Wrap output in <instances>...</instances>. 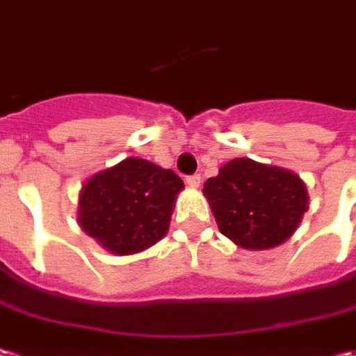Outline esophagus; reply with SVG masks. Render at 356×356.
I'll return each instance as SVG.
<instances>
[{"mask_svg":"<svg viewBox=\"0 0 356 356\" xmlns=\"http://www.w3.org/2000/svg\"><path fill=\"white\" fill-rule=\"evenodd\" d=\"M187 185L191 188L200 187V175H191V177H187Z\"/></svg>","mask_w":356,"mask_h":356,"instance_id":"obj_1","label":"esophagus"}]
</instances>
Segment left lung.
Returning a JSON list of instances; mask_svg holds the SVG:
<instances>
[{
	"label": "left lung",
	"mask_w": 356,
	"mask_h": 356,
	"mask_svg": "<svg viewBox=\"0 0 356 356\" xmlns=\"http://www.w3.org/2000/svg\"><path fill=\"white\" fill-rule=\"evenodd\" d=\"M220 232L243 249H270L296 232L308 210L304 181L289 169L236 158L202 188Z\"/></svg>",
	"instance_id": "1"
}]
</instances>
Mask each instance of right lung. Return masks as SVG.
<instances>
[{
	"label": "right lung",
	"mask_w": 356,
	"mask_h": 356,
	"mask_svg": "<svg viewBox=\"0 0 356 356\" xmlns=\"http://www.w3.org/2000/svg\"><path fill=\"white\" fill-rule=\"evenodd\" d=\"M183 187L171 169L142 158L122 159L86 181L79 193V226L115 255L140 253L168 234Z\"/></svg>",
	"instance_id": "obj_1"
}]
</instances>
